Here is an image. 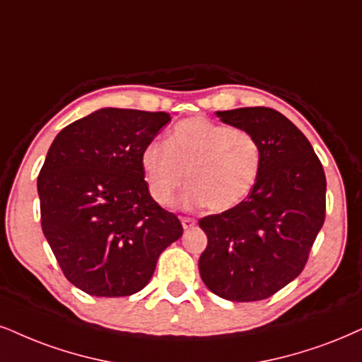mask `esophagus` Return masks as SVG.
Listing matches in <instances>:
<instances>
[{
    "mask_svg": "<svg viewBox=\"0 0 362 362\" xmlns=\"http://www.w3.org/2000/svg\"><path fill=\"white\" fill-rule=\"evenodd\" d=\"M181 223H182V228L189 230L196 225V220H193V218H181Z\"/></svg>",
    "mask_w": 362,
    "mask_h": 362,
    "instance_id": "esophagus-1",
    "label": "esophagus"
}]
</instances>
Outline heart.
Here are the masks:
<instances>
[{"instance_id":"obj_1","label":"heart","mask_w":362,"mask_h":362,"mask_svg":"<svg viewBox=\"0 0 362 362\" xmlns=\"http://www.w3.org/2000/svg\"><path fill=\"white\" fill-rule=\"evenodd\" d=\"M262 160V146L252 132L198 115L177 122L164 144H146L141 171L158 204L174 202L186 173L189 206L206 204L211 211H226L252 193Z\"/></svg>"}]
</instances>
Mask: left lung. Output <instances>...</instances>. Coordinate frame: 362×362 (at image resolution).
Instances as JSON below:
<instances>
[{
	"label": "left lung",
	"instance_id": "8db88e82",
	"mask_svg": "<svg viewBox=\"0 0 362 362\" xmlns=\"http://www.w3.org/2000/svg\"><path fill=\"white\" fill-rule=\"evenodd\" d=\"M216 115L252 132L263 160L247 199L199 220L208 236L199 275L226 300H263L304 270L324 225L325 174L307 137L276 110L242 107Z\"/></svg>",
	"mask_w": 362,
	"mask_h": 362
}]
</instances>
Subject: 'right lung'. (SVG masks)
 <instances>
[{
	"label": "right lung",
	"mask_w": 362,
	"mask_h": 362,
	"mask_svg": "<svg viewBox=\"0 0 362 362\" xmlns=\"http://www.w3.org/2000/svg\"><path fill=\"white\" fill-rule=\"evenodd\" d=\"M166 112L105 107L62 129L38 174L42 230L64 275L95 297L149 284L160 253L181 238L176 215L151 198L141 151Z\"/></svg>",
	"instance_id": "1"
}]
</instances>
